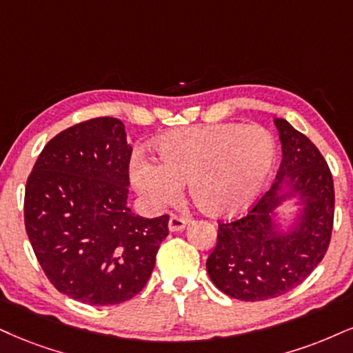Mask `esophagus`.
I'll list each match as a JSON object with an SVG mask.
<instances>
[{
	"label": "esophagus",
	"instance_id": "34e87169",
	"mask_svg": "<svg viewBox=\"0 0 353 353\" xmlns=\"http://www.w3.org/2000/svg\"><path fill=\"white\" fill-rule=\"evenodd\" d=\"M186 224H188V221L185 219V217H180V216H172L168 221V229L172 230V232H178V230L185 229Z\"/></svg>",
	"mask_w": 353,
	"mask_h": 353
}]
</instances>
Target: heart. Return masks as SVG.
Returning a JSON list of instances; mask_svg holds the SVG:
<instances>
[{"mask_svg":"<svg viewBox=\"0 0 353 353\" xmlns=\"http://www.w3.org/2000/svg\"><path fill=\"white\" fill-rule=\"evenodd\" d=\"M160 163L136 157L130 178L155 210L173 203L188 181L199 210L230 214L267 183L276 159L275 139L260 125L217 124L176 130L155 145Z\"/></svg>","mask_w":353,"mask_h":353,"instance_id":"b5f03b06","label":"heart"}]
</instances>
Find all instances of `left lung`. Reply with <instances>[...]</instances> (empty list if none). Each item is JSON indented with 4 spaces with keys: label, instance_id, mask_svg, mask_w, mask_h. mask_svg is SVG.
<instances>
[{
    "label": "left lung",
    "instance_id": "8db88e82",
    "mask_svg": "<svg viewBox=\"0 0 353 353\" xmlns=\"http://www.w3.org/2000/svg\"><path fill=\"white\" fill-rule=\"evenodd\" d=\"M283 159L275 181L242 216L219 223L217 243L206 260L212 283L241 301H265L296 288L329 249L334 228V180L319 149L291 125L276 119ZM291 188L305 203L300 224L283 236L271 211Z\"/></svg>",
    "mask_w": 353,
    "mask_h": 353
}]
</instances>
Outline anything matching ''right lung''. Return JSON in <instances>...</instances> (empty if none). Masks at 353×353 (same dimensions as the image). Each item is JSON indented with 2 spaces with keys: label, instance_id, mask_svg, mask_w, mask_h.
I'll return each instance as SVG.
<instances>
[{
  "label": "right lung",
  "instance_id": "add662e5",
  "mask_svg": "<svg viewBox=\"0 0 353 353\" xmlns=\"http://www.w3.org/2000/svg\"><path fill=\"white\" fill-rule=\"evenodd\" d=\"M132 147L116 117H94L47 142L26 183L24 224L60 293L111 306L141 293L168 236V214L128 208Z\"/></svg>",
  "mask_w": 353,
  "mask_h": 353
}]
</instances>
